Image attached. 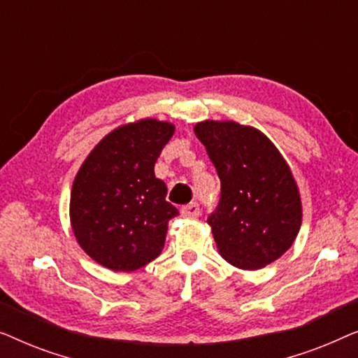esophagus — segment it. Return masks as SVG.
<instances>
[{
    "instance_id": "obj_1",
    "label": "esophagus",
    "mask_w": 358,
    "mask_h": 358,
    "mask_svg": "<svg viewBox=\"0 0 358 358\" xmlns=\"http://www.w3.org/2000/svg\"><path fill=\"white\" fill-rule=\"evenodd\" d=\"M180 215L185 218H197L200 215V207L199 203H189V205H184L182 208H180Z\"/></svg>"
}]
</instances>
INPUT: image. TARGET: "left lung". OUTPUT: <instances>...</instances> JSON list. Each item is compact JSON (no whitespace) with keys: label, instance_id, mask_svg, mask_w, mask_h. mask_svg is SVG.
<instances>
[{"label":"left lung","instance_id":"1","mask_svg":"<svg viewBox=\"0 0 358 358\" xmlns=\"http://www.w3.org/2000/svg\"><path fill=\"white\" fill-rule=\"evenodd\" d=\"M217 169L222 195L207 218L224 261L257 271L282 257L301 227V199L290 166L254 127L203 120L194 127Z\"/></svg>","mask_w":358,"mask_h":358}]
</instances>
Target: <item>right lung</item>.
I'll use <instances>...</instances> for the list:
<instances>
[{"label": "right lung", "mask_w": 358, "mask_h": 358, "mask_svg": "<svg viewBox=\"0 0 358 358\" xmlns=\"http://www.w3.org/2000/svg\"><path fill=\"white\" fill-rule=\"evenodd\" d=\"M174 125L141 119L107 134L73 180L70 222L78 244L114 272L146 266L164 248L168 223L179 215L155 163Z\"/></svg>", "instance_id": "add662e5"}]
</instances>
